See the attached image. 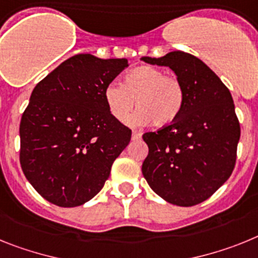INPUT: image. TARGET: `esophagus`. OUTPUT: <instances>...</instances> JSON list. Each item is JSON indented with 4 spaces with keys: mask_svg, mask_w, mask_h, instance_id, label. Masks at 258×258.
Listing matches in <instances>:
<instances>
[{
    "mask_svg": "<svg viewBox=\"0 0 258 258\" xmlns=\"http://www.w3.org/2000/svg\"><path fill=\"white\" fill-rule=\"evenodd\" d=\"M139 139H142V132L140 131L132 132V140H139Z\"/></svg>",
    "mask_w": 258,
    "mask_h": 258,
    "instance_id": "34e87169",
    "label": "esophagus"
}]
</instances>
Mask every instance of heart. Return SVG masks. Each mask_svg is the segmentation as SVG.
Wrapping results in <instances>:
<instances>
[{
	"label": "heart",
	"instance_id": "obj_1",
	"mask_svg": "<svg viewBox=\"0 0 258 258\" xmlns=\"http://www.w3.org/2000/svg\"><path fill=\"white\" fill-rule=\"evenodd\" d=\"M105 104L114 119L126 122L132 109L134 124L166 127L182 113L185 93L182 83L154 66H140L128 71L122 84L110 83L104 91Z\"/></svg>",
	"mask_w": 258,
	"mask_h": 258
}]
</instances>
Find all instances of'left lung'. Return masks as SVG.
<instances>
[{"instance_id": "8db88e82", "label": "left lung", "mask_w": 258, "mask_h": 258, "mask_svg": "<svg viewBox=\"0 0 258 258\" xmlns=\"http://www.w3.org/2000/svg\"><path fill=\"white\" fill-rule=\"evenodd\" d=\"M142 59L170 67L185 93L175 122L143 135L149 148L143 175L167 203H203L230 178L236 161L240 124L231 93L201 59L184 51Z\"/></svg>"}]
</instances>
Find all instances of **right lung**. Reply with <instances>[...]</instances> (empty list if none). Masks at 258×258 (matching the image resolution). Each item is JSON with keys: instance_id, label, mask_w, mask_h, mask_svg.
I'll use <instances>...</instances> for the list:
<instances>
[{"instance_id": "1", "label": "right lung", "mask_w": 258, "mask_h": 258, "mask_svg": "<svg viewBox=\"0 0 258 258\" xmlns=\"http://www.w3.org/2000/svg\"><path fill=\"white\" fill-rule=\"evenodd\" d=\"M128 66L126 58L78 54L35 87L22 115L21 165L49 203L83 205L101 191L131 130L107 110L104 91Z\"/></svg>"}]
</instances>
